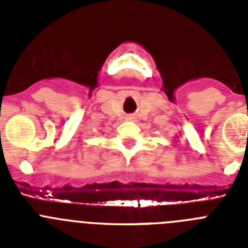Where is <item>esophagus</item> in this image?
<instances>
[{"instance_id":"obj_1","label":"esophagus","mask_w":248,"mask_h":248,"mask_svg":"<svg viewBox=\"0 0 248 248\" xmlns=\"http://www.w3.org/2000/svg\"><path fill=\"white\" fill-rule=\"evenodd\" d=\"M126 119H128V120H133V119H134V115H128V117H126Z\"/></svg>"}]
</instances>
